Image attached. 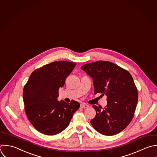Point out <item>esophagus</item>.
Returning a JSON list of instances; mask_svg holds the SVG:
<instances>
[{
	"label": "esophagus",
	"mask_w": 157,
	"mask_h": 157,
	"mask_svg": "<svg viewBox=\"0 0 157 157\" xmlns=\"http://www.w3.org/2000/svg\"><path fill=\"white\" fill-rule=\"evenodd\" d=\"M80 106H81V108H87L89 107V106H88L87 105L85 104V103H82V104H81Z\"/></svg>",
	"instance_id": "esophagus-1"
}]
</instances>
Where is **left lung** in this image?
Wrapping results in <instances>:
<instances>
[{
  "label": "left lung",
  "instance_id": "8db88e82",
  "mask_svg": "<svg viewBox=\"0 0 157 157\" xmlns=\"http://www.w3.org/2000/svg\"><path fill=\"white\" fill-rule=\"evenodd\" d=\"M81 69L92 78L94 94L107 96L108 104L103 110L93 106L96 116L90 121L91 125L104 135L120 133L131 122L138 103V90L131 74L104 60L85 64Z\"/></svg>",
  "mask_w": 157,
  "mask_h": 157
}]
</instances>
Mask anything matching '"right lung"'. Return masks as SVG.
I'll return each mask as SVG.
<instances>
[{
	"label": "right lung",
	"mask_w": 157,
	"mask_h": 157,
	"mask_svg": "<svg viewBox=\"0 0 157 157\" xmlns=\"http://www.w3.org/2000/svg\"><path fill=\"white\" fill-rule=\"evenodd\" d=\"M76 63L56 61L34 70L23 89L27 117L34 128L46 135H55L69 125L80 104L75 100L59 101V89Z\"/></svg>",
	"instance_id": "obj_1"
}]
</instances>
